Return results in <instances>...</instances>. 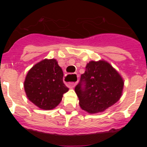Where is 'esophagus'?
<instances>
[{
    "label": "esophagus",
    "mask_w": 147,
    "mask_h": 147,
    "mask_svg": "<svg viewBox=\"0 0 147 147\" xmlns=\"http://www.w3.org/2000/svg\"><path fill=\"white\" fill-rule=\"evenodd\" d=\"M75 76H76V75H75ZM76 78H77V76H76ZM65 84L68 88H73L76 86V85L77 84V82H65Z\"/></svg>",
    "instance_id": "1"
}]
</instances>
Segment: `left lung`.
Segmentation results:
<instances>
[{
    "label": "left lung",
    "mask_w": 147,
    "mask_h": 147,
    "mask_svg": "<svg viewBox=\"0 0 147 147\" xmlns=\"http://www.w3.org/2000/svg\"><path fill=\"white\" fill-rule=\"evenodd\" d=\"M124 82L107 61H90L75 88L80 106L90 114L102 113L120 99Z\"/></svg>",
    "instance_id": "obj_1"
}]
</instances>
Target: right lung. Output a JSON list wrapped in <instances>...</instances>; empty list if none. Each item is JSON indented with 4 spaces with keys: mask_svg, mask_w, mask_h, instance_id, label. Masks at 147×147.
Returning <instances> with one entry per match:
<instances>
[{
    "mask_svg": "<svg viewBox=\"0 0 147 147\" xmlns=\"http://www.w3.org/2000/svg\"><path fill=\"white\" fill-rule=\"evenodd\" d=\"M23 85L30 102L45 110L55 108L68 91L63 82V71L55 59L35 64L27 73Z\"/></svg>",
    "mask_w": 147,
    "mask_h": 147,
    "instance_id": "add662e5",
    "label": "right lung"
}]
</instances>
